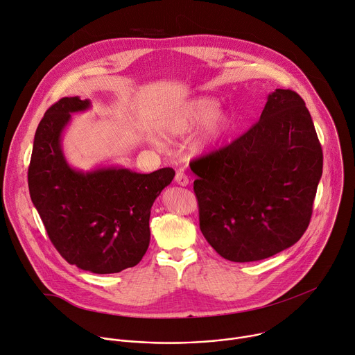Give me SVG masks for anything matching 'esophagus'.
Returning <instances> with one entry per match:
<instances>
[{
  "label": "esophagus",
  "instance_id": "esophagus-1",
  "mask_svg": "<svg viewBox=\"0 0 355 355\" xmlns=\"http://www.w3.org/2000/svg\"><path fill=\"white\" fill-rule=\"evenodd\" d=\"M175 182L181 187H187L189 184V178L184 171H177L175 174Z\"/></svg>",
  "mask_w": 355,
  "mask_h": 355
}]
</instances>
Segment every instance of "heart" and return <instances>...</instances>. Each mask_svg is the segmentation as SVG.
<instances>
[{
	"instance_id": "obj_1",
	"label": "heart",
	"mask_w": 355,
	"mask_h": 355,
	"mask_svg": "<svg viewBox=\"0 0 355 355\" xmlns=\"http://www.w3.org/2000/svg\"><path fill=\"white\" fill-rule=\"evenodd\" d=\"M219 101L202 95L181 105L167 121L164 130L168 136L181 137L205 125L193 143L196 153H207L218 146L229 128V116L219 112Z\"/></svg>"
}]
</instances>
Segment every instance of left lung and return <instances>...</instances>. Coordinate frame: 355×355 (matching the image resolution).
I'll return each mask as SVG.
<instances>
[{
    "label": "left lung",
    "instance_id": "1",
    "mask_svg": "<svg viewBox=\"0 0 355 355\" xmlns=\"http://www.w3.org/2000/svg\"><path fill=\"white\" fill-rule=\"evenodd\" d=\"M199 227L223 259L250 263L293 245L309 226L323 153L295 91L277 88L243 136L189 164Z\"/></svg>",
    "mask_w": 355,
    "mask_h": 355
}]
</instances>
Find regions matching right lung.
Listing matches in <instances>:
<instances>
[{"label": "right lung", "mask_w": 355, "mask_h": 355, "mask_svg": "<svg viewBox=\"0 0 355 355\" xmlns=\"http://www.w3.org/2000/svg\"><path fill=\"white\" fill-rule=\"evenodd\" d=\"M89 108L88 99L64 96L46 111L35 133L28 185L60 256L84 271L114 274L135 267L146 254L150 209L175 171L73 168L63 155L62 135L71 114Z\"/></svg>", "instance_id": "1"}]
</instances>
